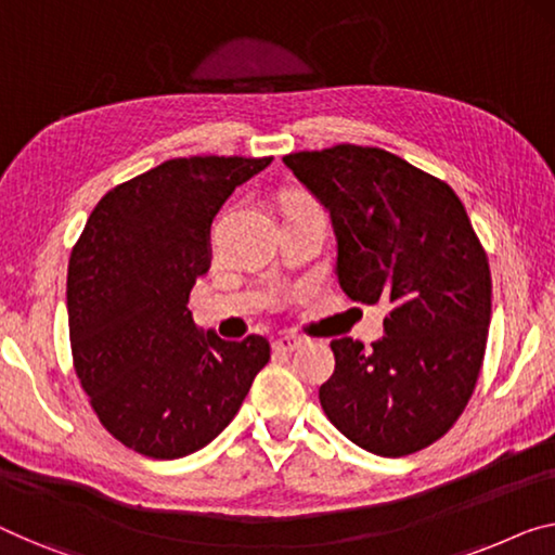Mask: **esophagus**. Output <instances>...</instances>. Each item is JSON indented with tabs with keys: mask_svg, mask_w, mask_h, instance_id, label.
I'll return each instance as SVG.
<instances>
[{
	"mask_svg": "<svg viewBox=\"0 0 555 555\" xmlns=\"http://www.w3.org/2000/svg\"><path fill=\"white\" fill-rule=\"evenodd\" d=\"M304 344H306V338L296 336V334H286V336H279V338H276L274 349H276V351H296V349H299V346H304Z\"/></svg>",
	"mask_w": 555,
	"mask_h": 555,
	"instance_id": "1",
	"label": "esophagus"
}]
</instances>
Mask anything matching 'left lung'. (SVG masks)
Instances as JSON below:
<instances>
[{
  "mask_svg": "<svg viewBox=\"0 0 555 555\" xmlns=\"http://www.w3.org/2000/svg\"><path fill=\"white\" fill-rule=\"evenodd\" d=\"M284 164L331 214L346 296L388 309L371 349L331 341L321 409L376 456L426 449L466 409L489 338V256L468 214L446 181L376 146L336 144Z\"/></svg>",
  "mask_w": 555,
  "mask_h": 555,
  "instance_id": "left-lung-1",
  "label": "left lung"
}]
</instances>
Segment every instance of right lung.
I'll return each instance as SVG.
<instances>
[{
    "label": "right lung",
    "instance_id": "1",
    "mask_svg": "<svg viewBox=\"0 0 555 555\" xmlns=\"http://www.w3.org/2000/svg\"><path fill=\"white\" fill-rule=\"evenodd\" d=\"M271 156L169 159L114 186L74 244L66 309L74 371L102 426L149 459H181L236 416L271 349L198 331L189 294L209 271V231Z\"/></svg>",
    "mask_w": 555,
    "mask_h": 555
}]
</instances>
